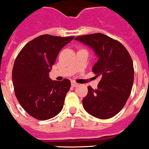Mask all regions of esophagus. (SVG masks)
Here are the masks:
<instances>
[{
  "mask_svg": "<svg viewBox=\"0 0 149 149\" xmlns=\"http://www.w3.org/2000/svg\"><path fill=\"white\" fill-rule=\"evenodd\" d=\"M72 87H77L78 86V83L74 82V81H72Z\"/></svg>",
  "mask_w": 149,
  "mask_h": 149,
  "instance_id": "obj_1",
  "label": "esophagus"
}]
</instances>
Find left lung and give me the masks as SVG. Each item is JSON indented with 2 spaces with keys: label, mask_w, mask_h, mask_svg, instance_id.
I'll return each mask as SVG.
<instances>
[{
  "label": "left lung",
  "mask_w": 149,
  "mask_h": 149,
  "mask_svg": "<svg viewBox=\"0 0 149 149\" xmlns=\"http://www.w3.org/2000/svg\"><path fill=\"white\" fill-rule=\"evenodd\" d=\"M74 39L93 49L98 59L92 71L101 77L97 89L88 88V94L82 99L84 109L97 118H111L121 111L130 95L134 79L130 55L121 42L104 34Z\"/></svg>",
  "instance_id": "8db88e82"
}]
</instances>
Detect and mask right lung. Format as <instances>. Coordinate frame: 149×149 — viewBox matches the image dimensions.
<instances>
[{
    "instance_id": "add662e5",
    "label": "right lung",
    "mask_w": 149,
    "mask_h": 149,
    "mask_svg": "<svg viewBox=\"0 0 149 149\" xmlns=\"http://www.w3.org/2000/svg\"><path fill=\"white\" fill-rule=\"evenodd\" d=\"M74 38L40 35L27 42L16 58L12 71L15 95L22 108L37 120L53 118L63 109L71 82L53 81L49 72L61 48Z\"/></svg>"
}]
</instances>
